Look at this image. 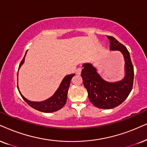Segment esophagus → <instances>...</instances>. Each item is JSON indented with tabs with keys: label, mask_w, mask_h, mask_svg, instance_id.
Masks as SVG:
<instances>
[{
	"label": "esophagus",
	"mask_w": 147,
	"mask_h": 147,
	"mask_svg": "<svg viewBox=\"0 0 147 147\" xmlns=\"http://www.w3.org/2000/svg\"><path fill=\"white\" fill-rule=\"evenodd\" d=\"M76 73H77V75H81V68H77V70H76Z\"/></svg>",
	"instance_id": "1"
}]
</instances>
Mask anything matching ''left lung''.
I'll use <instances>...</instances> for the list:
<instances>
[{
    "label": "left lung",
    "mask_w": 147,
    "mask_h": 147,
    "mask_svg": "<svg viewBox=\"0 0 147 147\" xmlns=\"http://www.w3.org/2000/svg\"><path fill=\"white\" fill-rule=\"evenodd\" d=\"M110 40L111 51H119L125 61V76L121 81L109 82L99 75L96 67L91 63L83 64L81 71L83 85L88 93L90 102L95 107L102 109H111L120 105L132 90L134 67L130 55L123 45L116 38L107 36Z\"/></svg>",
    "instance_id": "1"
}]
</instances>
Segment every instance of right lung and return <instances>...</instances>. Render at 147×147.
Returning a JSON list of instances; mask_svg holds the SVG:
<instances>
[{"label": "right lung", "instance_id": "obj_1", "mask_svg": "<svg viewBox=\"0 0 147 147\" xmlns=\"http://www.w3.org/2000/svg\"><path fill=\"white\" fill-rule=\"evenodd\" d=\"M27 51L26 52L25 55H24L23 60H22L21 63H20L19 69L20 67L22 66V64L24 63L25 61V57L26 55ZM75 76V74H72V75H66L61 82L60 86H59L57 90L55 91L53 96L47 100H45L42 102H32L30 101L28 99H26L24 96L22 95L19 90L18 87V90L20 95L22 97V98L25 100L29 106L33 109H36L37 111H39L40 112L43 113H53L55 112V111H59L60 109L65 105L66 102V100H67V96H68V88H69L70 81H71L72 78Z\"/></svg>", "mask_w": 147, "mask_h": 147}]
</instances>
